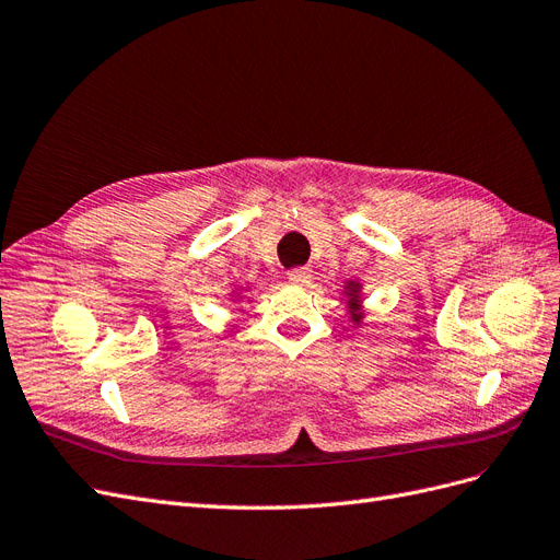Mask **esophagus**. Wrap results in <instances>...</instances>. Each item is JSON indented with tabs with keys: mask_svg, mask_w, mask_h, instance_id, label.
Instances as JSON below:
<instances>
[{
	"mask_svg": "<svg viewBox=\"0 0 560 560\" xmlns=\"http://www.w3.org/2000/svg\"><path fill=\"white\" fill-rule=\"evenodd\" d=\"M312 277H314V272L310 267H295V269H291V272H288V281L295 283V285H306L312 281Z\"/></svg>",
	"mask_w": 560,
	"mask_h": 560,
	"instance_id": "esophagus-1",
	"label": "esophagus"
}]
</instances>
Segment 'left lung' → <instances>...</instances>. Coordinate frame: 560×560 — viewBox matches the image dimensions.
<instances>
[{"label": "left lung", "instance_id": "1", "mask_svg": "<svg viewBox=\"0 0 560 560\" xmlns=\"http://www.w3.org/2000/svg\"><path fill=\"white\" fill-rule=\"evenodd\" d=\"M345 302L349 306V320L353 323V326L360 328V323H363L365 318V304H363V283H360L358 277L353 279H347L345 281Z\"/></svg>", "mask_w": 560, "mask_h": 560}]
</instances>
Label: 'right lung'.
<instances>
[{"instance_id":"right-lung-1","label":"right lung","mask_w":560,"mask_h":560,"mask_svg":"<svg viewBox=\"0 0 560 560\" xmlns=\"http://www.w3.org/2000/svg\"><path fill=\"white\" fill-rule=\"evenodd\" d=\"M244 295H246V291H244V288H242V285H234V288H232V291H230V298H232V300H242Z\"/></svg>"}]
</instances>
